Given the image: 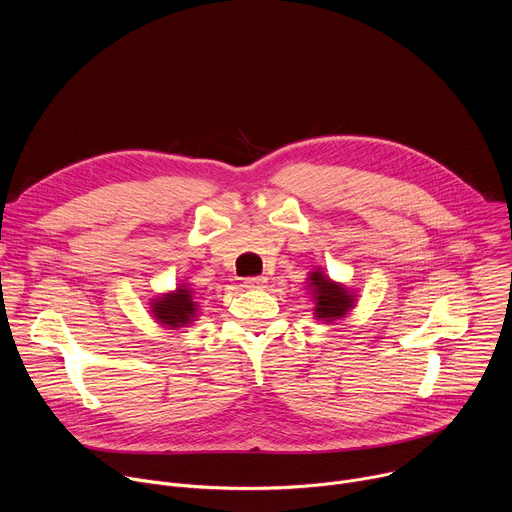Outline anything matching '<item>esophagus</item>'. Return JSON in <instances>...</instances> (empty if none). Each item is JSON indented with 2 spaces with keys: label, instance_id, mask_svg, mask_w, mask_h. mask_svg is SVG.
I'll use <instances>...</instances> for the list:
<instances>
[{
  "label": "esophagus",
  "instance_id": "obj_1",
  "mask_svg": "<svg viewBox=\"0 0 512 512\" xmlns=\"http://www.w3.org/2000/svg\"><path fill=\"white\" fill-rule=\"evenodd\" d=\"M243 283H245V287H249V289H259V287H265L267 277H263V275H259V277H247Z\"/></svg>",
  "mask_w": 512,
  "mask_h": 512
}]
</instances>
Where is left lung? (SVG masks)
I'll list each match as a JSON object with an SVG mask.
<instances>
[{"instance_id": "1", "label": "left lung", "mask_w": 512, "mask_h": 512, "mask_svg": "<svg viewBox=\"0 0 512 512\" xmlns=\"http://www.w3.org/2000/svg\"><path fill=\"white\" fill-rule=\"evenodd\" d=\"M308 289H310V294L316 304V308H314L316 320L332 324V322L344 318L354 308L356 296L352 294V291H348L342 283H336L330 277H326L324 271H320V267L310 273Z\"/></svg>"}]
</instances>
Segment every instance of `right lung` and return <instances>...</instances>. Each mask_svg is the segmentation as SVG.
Masks as SVG:
<instances>
[{
    "label": "right lung",
    "instance_id": "1",
    "mask_svg": "<svg viewBox=\"0 0 512 512\" xmlns=\"http://www.w3.org/2000/svg\"><path fill=\"white\" fill-rule=\"evenodd\" d=\"M154 318L168 328L190 326L198 316V302L188 285H180L170 294H164L152 302Z\"/></svg>",
    "mask_w": 512,
    "mask_h": 512
}]
</instances>
